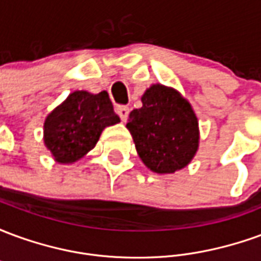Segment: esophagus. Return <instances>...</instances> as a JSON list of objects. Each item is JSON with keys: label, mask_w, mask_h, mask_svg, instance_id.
I'll list each match as a JSON object with an SVG mask.
<instances>
[{"label": "esophagus", "mask_w": 261, "mask_h": 261, "mask_svg": "<svg viewBox=\"0 0 261 261\" xmlns=\"http://www.w3.org/2000/svg\"><path fill=\"white\" fill-rule=\"evenodd\" d=\"M117 113H119L120 119L123 120V121H127V117H128V113H130V109L127 108V106H119V108H117Z\"/></svg>", "instance_id": "obj_1"}]
</instances>
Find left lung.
<instances>
[{
    "label": "left lung",
    "mask_w": 261,
    "mask_h": 261,
    "mask_svg": "<svg viewBox=\"0 0 261 261\" xmlns=\"http://www.w3.org/2000/svg\"><path fill=\"white\" fill-rule=\"evenodd\" d=\"M142 108L130 113L127 128L138 156L159 175L186 168L200 144L198 120L192 105L175 88L153 84L141 96Z\"/></svg>",
    "instance_id": "1"
}]
</instances>
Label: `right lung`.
Returning a JSON list of instances; mask_svg holds the SVG:
<instances>
[{
	"instance_id": "add662e5",
	"label": "right lung",
	"mask_w": 261,
	"mask_h": 261,
	"mask_svg": "<svg viewBox=\"0 0 261 261\" xmlns=\"http://www.w3.org/2000/svg\"><path fill=\"white\" fill-rule=\"evenodd\" d=\"M120 123L106 91H75L50 112L43 124V140L57 164H74L95 148L102 131Z\"/></svg>"
}]
</instances>
